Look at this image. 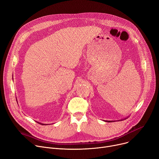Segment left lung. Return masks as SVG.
<instances>
[{"instance_id": "left-lung-1", "label": "left lung", "mask_w": 159, "mask_h": 159, "mask_svg": "<svg viewBox=\"0 0 159 159\" xmlns=\"http://www.w3.org/2000/svg\"><path fill=\"white\" fill-rule=\"evenodd\" d=\"M125 119H127V118H124V119H121V120H125ZM119 121H120V120H119ZM105 121H107V122H110L111 121H107V120H106Z\"/></svg>"}]
</instances>
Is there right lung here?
I'll return each instance as SVG.
<instances>
[{"label":"right lung","instance_id":"obj_1","mask_svg":"<svg viewBox=\"0 0 159 159\" xmlns=\"http://www.w3.org/2000/svg\"><path fill=\"white\" fill-rule=\"evenodd\" d=\"M38 123H39V124H41V125H48V124H42V123H40V122H38Z\"/></svg>","mask_w":159,"mask_h":159}]
</instances>
